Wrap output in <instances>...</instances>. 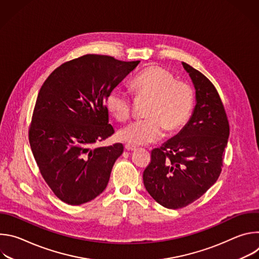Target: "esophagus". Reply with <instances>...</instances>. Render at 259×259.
I'll list each match as a JSON object with an SVG mask.
<instances>
[{
    "instance_id": "1",
    "label": "esophagus",
    "mask_w": 259,
    "mask_h": 259,
    "mask_svg": "<svg viewBox=\"0 0 259 259\" xmlns=\"http://www.w3.org/2000/svg\"><path fill=\"white\" fill-rule=\"evenodd\" d=\"M125 149L127 151H134V150H136V146L134 144H131V143H126L125 144Z\"/></svg>"
}]
</instances>
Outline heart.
Instances as JSON below:
<instances>
[{
  "instance_id": "obj_1",
  "label": "heart",
  "mask_w": 259,
  "mask_h": 259,
  "mask_svg": "<svg viewBox=\"0 0 259 259\" xmlns=\"http://www.w3.org/2000/svg\"><path fill=\"white\" fill-rule=\"evenodd\" d=\"M132 89L137 98L149 97L145 116L119 132L123 141L131 144H145L159 139L163 130L167 133L179 131L190 120L195 106V91L184 81H179L170 70L151 65L142 69L132 80ZM105 105L113 117L127 122L132 115L133 99L124 90H110Z\"/></svg>"
}]
</instances>
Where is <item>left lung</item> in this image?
Returning <instances> with one entry per match:
<instances>
[{"label":"left lung","instance_id":"obj_1","mask_svg":"<svg viewBox=\"0 0 259 259\" xmlns=\"http://www.w3.org/2000/svg\"><path fill=\"white\" fill-rule=\"evenodd\" d=\"M182 65L196 88L194 114L179 134L151 152L143 171L146 191L169 209L192 204L216 182L230 135L228 115L215 86L190 64Z\"/></svg>","mask_w":259,"mask_h":259}]
</instances>
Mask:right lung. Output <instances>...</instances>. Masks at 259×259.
<instances>
[{"mask_svg": "<svg viewBox=\"0 0 259 259\" xmlns=\"http://www.w3.org/2000/svg\"><path fill=\"white\" fill-rule=\"evenodd\" d=\"M140 61L85 54L55 68L42 85L28 127L40 173L54 195L81 205L106 188L124 146L93 145L114 134L105 99Z\"/></svg>", "mask_w": 259, "mask_h": 259, "instance_id": "obj_1", "label": "right lung"}]
</instances>
